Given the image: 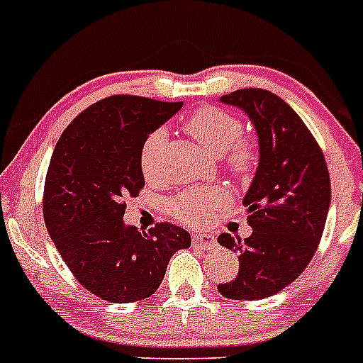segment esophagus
Instances as JSON below:
<instances>
[{"mask_svg": "<svg viewBox=\"0 0 363 363\" xmlns=\"http://www.w3.org/2000/svg\"><path fill=\"white\" fill-rule=\"evenodd\" d=\"M192 243L205 249V251H209V249H214L218 245V240L214 234H194L192 236Z\"/></svg>", "mask_w": 363, "mask_h": 363, "instance_id": "34e87169", "label": "esophagus"}]
</instances>
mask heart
<instances>
[{
  "mask_svg": "<svg viewBox=\"0 0 363 363\" xmlns=\"http://www.w3.org/2000/svg\"><path fill=\"white\" fill-rule=\"evenodd\" d=\"M185 130L214 156L225 154L227 163L236 174H245L251 169L255 154L249 145L238 143L243 134V127L229 112L216 107L200 108L185 121ZM165 142V130L158 129L154 130L143 143L140 165L147 178L156 176L160 154H162ZM223 201H225V194L220 189L196 187L189 189L184 194L174 198L169 203V209L174 216L187 223H201L207 220L211 211L218 209Z\"/></svg>",
  "mask_w": 363,
  "mask_h": 363,
  "instance_id": "obj_1",
  "label": "heart"
}]
</instances>
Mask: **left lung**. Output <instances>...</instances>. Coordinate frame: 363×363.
<instances>
[{
	"label": "left lung",
	"mask_w": 363,
	"mask_h": 363,
	"mask_svg": "<svg viewBox=\"0 0 363 363\" xmlns=\"http://www.w3.org/2000/svg\"><path fill=\"white\" fill-rule=\"evenodd\" d=\"M218 101L245 112L258 138V167L243 196L252 234L218 236L220 245L240 255L238 274L218 285V293L264 300L293 284L316 252L331 207V179L313 134L277 94L242 89Z\"/></svg>",
	"instance_id": "left-lung-1"
}]
</instances>
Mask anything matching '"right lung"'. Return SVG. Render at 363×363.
Here are the masks:
<instances>
[{"label": "right lung", "mask_w": 363, "mask_h": 363, "mask_svg": "<svg viewBox=\"0 0 363 363\" xmlns=\"http://www.w3.org/2000/svg\"><path fill=\"white\" fill-rule=\"evenodd\" d=\"M182 105L111 96L85 108L54 147L45 179V223L67 267L101 300L149 298L172 255L191 245V234L172 223L145 233L123 220L125 198L145 185L143 143Z\"/></svg>", "instance_id": "right-lung-1"}]
</instances>
